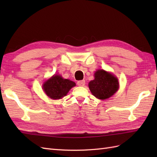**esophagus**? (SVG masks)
<instances>
[{
    "instance_id": "esophagus-1",
    "label": "esophagus",
    "mask_w": 157,
    "mask_h": 157,
    "mask_svg": "<svg viewBox=\"0 0 157 157\" xmlns=\"http://www.w3.org/2000/svg\"><path fill=\"white\" fill-rule=\"evenodd\" d=\"M85 80H80L77 82V84L79 86H84L85 85Z\"/></svg>"
}]
</instances>
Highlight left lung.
<instances>
[{"label":"left lung","mask_w":157,"mask_h":157,"mask_svg":"<svg viewBox=\"0 0 157 157\" xmlns=\"http://www.w3.org/2000/svg\"><path fill=\"white\" fill-rule=\"evenodd\" d=\"M89 88L97 98L105 100L112 96L119 88L118 79L111 73L102 69L96 71L94 79L90 82Z\"/></svg>","instance_id":"obj_1"}]
</instances>
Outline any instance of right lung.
I'll return each mask as SVG.
<instances>
[{"instance_id":"add662e5","label":"right lung","mask_w":157,"mask_h":157,"mask_svg":"<svg viewBox=\"0 0 157 157\" xmlns=\"http://www.w3.org/2000/svg\"><path fill=\"white\" fill-rule=\"evenodd\" d=\"M75 86V83L63 79L61 75H54L43 85L44 91L52 99H60L67 95L69 90Z\"/></svg>"}]
</instances>
